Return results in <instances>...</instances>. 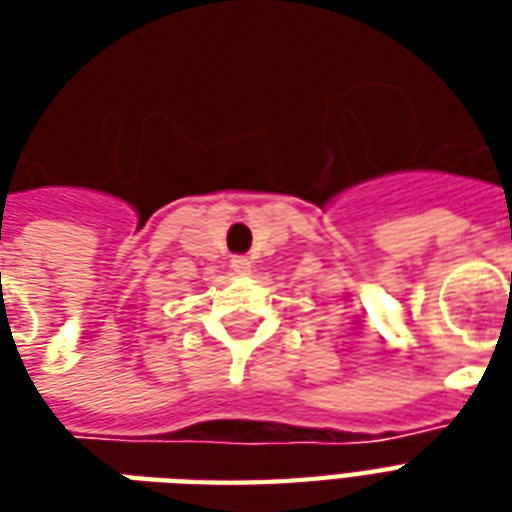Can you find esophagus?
<instances>
[{
    "instance_id": "esophagus-1",
    "label": "esophagus",
    "mask_w": 512,
    "mask_h": 512,
    "mask_svg": "<svg viewBox=\"0 0 512 512\" xmlns=\"http://www.w3.org/2000/svg\"><path fill=\"white\" fill-rule=\"evenodd\" d=\"M230 268H233L235 274H249V271H252V263H249L246 257H233Z\"/></svg>"
}]
</instances>
